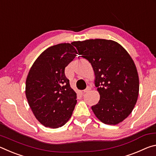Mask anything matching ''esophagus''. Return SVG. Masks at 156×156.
Wrapping results in <instances>:
<instances>
[{
  "mask_svg": "<svg viewBox=\"0 0 156 156\" xmlns=\"http://www.w3.org/2000/svg\"><path fill=\"white\" fill-rule=\"evenodd\" d=\"M91 89V87H89V86H88L85 89H84V90L83 91V93H86V92H88V91H89Z\"/></svg>",
  "mask_w": 156,
  "mask_h": 156,
  "instance_id": "34e87169",
  "label": "esophagus"
}]
</instances>
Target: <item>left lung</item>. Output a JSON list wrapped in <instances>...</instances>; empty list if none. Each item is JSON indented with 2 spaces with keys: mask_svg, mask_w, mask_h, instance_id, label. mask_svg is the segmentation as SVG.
<instances>
[{
  "mask_svg": "<svg viewBox=\"0 0 156 156\" xmlns=\"http://www.w3.org/2000/svg\"><path fill=\"white\" fill-rule=\"evenodd\" d=\"M79 54L91 63L100 100L91 107L106 125H115L128 117L136 104L139 77L133 59L117 42L90 39L73 42Z\"/></svg>",
  "mask_w": 156,
  "mask_h": 156,
  "instance_id": "obj_1",
  "label": "left lung"
}]
</instances>
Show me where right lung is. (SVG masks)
Returning a JSON list of instances; mask_svg holds the SVG:
<instances>
[{"instance_id":"obj_1","label":"right lung","mask_w":156,"mask_h":156,"mask_svg":"<svg viewBox=\"0 0 156 156\" xmlns=\"http://www.w3.org/2000/svg\"><path fill=\"white\" fill-rule=\"evenodd\" d=\"M72 43L49 47L31 66L25 84V95L35 117L46 127L65 125L77 102L65 69L78 54Z\"/></svg>"}]
</instances>
